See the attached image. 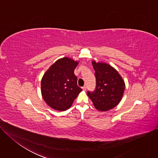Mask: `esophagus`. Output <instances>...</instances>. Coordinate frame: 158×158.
Instances as JSON below:
<instances>
[{"label": "esophagus", "instance_id": "obj_1", "mask_svg": "<svg viewBox=\"0 0 158 158\" xmlns=\"http://www.w3.org/2000/svg\"><path fill=\"white\" fill-rule=\"evenodd\" d=\"M82 89L83 91H86V86H85V85H84V87H82Z\"/></svg>", "mask_w": 158, "mask_h": 158}]
</instances>
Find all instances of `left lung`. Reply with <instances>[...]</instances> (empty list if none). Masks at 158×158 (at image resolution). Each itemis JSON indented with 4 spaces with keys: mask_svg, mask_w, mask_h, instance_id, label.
Here are the masks:
<instances>
[{
    "mask_svg": "<svg viewBox=\"0 0 158 158\" xmlns=\"http://www.w3.org/2000/svg\"><path fill=\"white\" fill-rule=\"evenodd\" d=\"M95 71L96 87L94 91L87 92L96 109L107 111L120 102L125 89V83L119 73L109 64L92 61Z\"/></svg>",
    "mask_w": 158,
    "mask_h": 158,
    "instance_id": "1",
    "label": "left lung"
}]
</instances>
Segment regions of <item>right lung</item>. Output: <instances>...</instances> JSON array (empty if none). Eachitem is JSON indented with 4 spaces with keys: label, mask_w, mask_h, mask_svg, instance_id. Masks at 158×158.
Instances as JSON below:
<instances>
[{
    "label": "right lung",
    "mask_w": 158,
    "mask_h": 158,
    "mask_svg": "<svg viewBox=\"0 0 158 158\" xmlns=\"http://www.w3.org/2000/svg\"><path fill=\"white\" fill-rule=\"evenodd\" d=\"M79 62L69 57L56 60L44 73L41 80V94L51 108L64 111L70 108L82 91L77 85L74 69Z\"/></svg>",
    "instance_id": "1"
}]
</instances>
